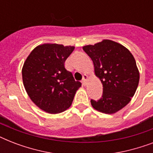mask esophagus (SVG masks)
I'll list each match as a JSON object with an SVG mask.
<instances>
[{
    "label": "esophagus",
    "mask_w": 153,
    "mask_h": 153,
    "mask_svg": "<svg viewBox=\"0 0 153 153\" xmlns=\"http://www.w3.org/2000/svg\"><path fill=\"white\" fill-rule=\"evenodd\" d=\"M88 80V76L86 74H84L83 78H82V85L86 86V82Z\"/></svg>",
    "instance_id": "34e87169"
}]
</instances>
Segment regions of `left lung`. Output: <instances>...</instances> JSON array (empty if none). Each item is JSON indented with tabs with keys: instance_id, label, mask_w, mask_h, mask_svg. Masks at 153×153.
Returning a JSON list of instances; mask_svg holds the SVG:
<instances>
[{
	"instance_id": "8db88e82",
	"label": "left lung",
	"mask_w": 153,
	"mask_h": 153,
	"mask_svg": "<svg viewBox=\"0 0 153 153\" xmlns=\"http://www.w3.org/2000/svg\"><path fill=\"white\" fill-rule=\"evenodd\" d=\"M82 49L91 58L103 86L102 98L91 99V105L103 114L117 113L130 102L137 88L140 74L135 59L123 45L109 39Z\"/></svg>"
}]
</instances>
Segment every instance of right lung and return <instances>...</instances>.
<instances>
[{"label":"right lung","instance_id":"1","mask_svg":"<svg viewBox=\"0 0 153 153\" xmlns=\"http://www.w3.org/2000/svg\"><path fill=\"white\" fill-rule=\"evenodd\" d=\"M74 46L44 44L35 48L22 68L23 83L31 100L48 114H59L71 106L81 86L64 62Z\"/></svg>","mask_w":153,"mask_h":153}]
</instances>
